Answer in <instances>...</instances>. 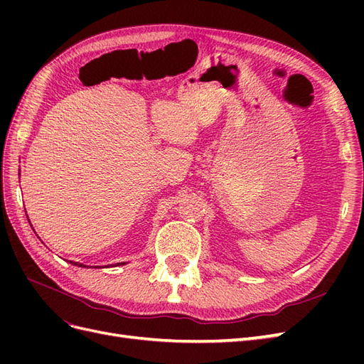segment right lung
I'll return each mask as SVG.
<instances>
[{"label": "right lung", "mask_w": 364, "mask_h": 364, "mask_svg": "<svg viewBox=\"0 0 364 364\" xmlns=\"http://www.w3.org/2000/svg\"><path fill=\"white\" fill-rule=\"evenodd\" d=\"M70 262H71V264H74V266H79V267H85V266H83V264H80V262H73V261H70Z\"/></svg>", "instance_id": "1"}]
</instances>
